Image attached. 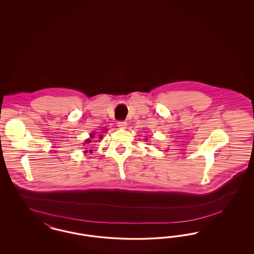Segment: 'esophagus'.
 I'll use <instances>...</instances> for the list:
<instances>
[{
	"label": "esophagus",
	"mask_w": 254,
	"mask_h": 254,
	"mask_svg": "<svg viewBox=\"0 0 254 254\" xmlns=\"http://www.w3.org/2000/svg\"><path fill=\"white\" fill-rule=\"evenodd\" d=\"M117 125L120 128H126L127 126V123L126 121H119L117 123Z\"/></svg>",
	"instance_id": "1"
}]
</instances>
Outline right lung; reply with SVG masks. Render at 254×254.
<instances>
[{
    "mask_svg": "<svg viewBox=\"0 0 254 254\" xmlns=\"http://www.w3.org/2000/svg\"><path fill=\"white\" fill-rule=\"evenodd\" d=\"M102 137H103V135H100L99 136V139H102ZM94 139V141H92V140ZM91 142H97L96 138H95V134L94 133H92V134H90V138H88L87 140H85V144H91ZM87 150H85V152H86ZM89 152L91 153L92 152V149H89Z\"/></svg>",
    "mask_w": 254,
    "mask_h": 254,
    "instance_id": "obj_1",
    "label": "right lung"
}]
</instances>
